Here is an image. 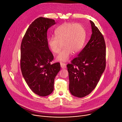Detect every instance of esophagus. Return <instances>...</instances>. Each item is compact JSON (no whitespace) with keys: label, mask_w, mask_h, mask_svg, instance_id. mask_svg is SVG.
<instances>
[{"label":"esophagus","mask_w":122,"mask_h":122,"mask_svg":"<svg viewBox=\"0 0 122 122\" xmlns=\"http://www.w3.org/2000/svg\"><path fill=\"white\" fill-rule=\"evenodd\" d=\"M60 64H61V68L65 69L66 68V65L65 63H64L63 62H60Z\"/></svg>","instance_id":"34e87169"}]
</instances>
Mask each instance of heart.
Masks as SVG:
<instances>
[{
	"label": "heart",
	"mask_w": 122,
	"mask_h": 122,
	"mask_svg": "<svg viewBox=\"0 0 122 122\" xmlns=\"http://www.w3.org/2000/svg\"><path fill=\"white\" fill-rule=\"evenodd\" d=\"M55 36L47 39V44L50 51L54 54L60 51L61 42L64 46L56 60L58 61H68L73 54L79 52L85 44L86 32L84 27L76 23H64L55 30Z\"/></svg>",
	"instance_id": "1"
}]
</instances>
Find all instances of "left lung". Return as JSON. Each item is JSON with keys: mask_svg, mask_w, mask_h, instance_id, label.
Segmentation results:
<instances>
[{"mask_svg": "<svg viewBox=\"0 0 122 122\" xmlns=\"http://www.w3.org/2000/svg\"><path fill=\"white\" fill-rule=\"evenodd\" d=\"M90 22L92 33L90 40L78 57L67 65L69 91L78 98L88 95L96 87L106 68L104 36L94 23Z\"/></svg>", "mask_w": 122, "mask_h": 122, "instance_id": "obj_1", "label": "left lung"}]
</instances>
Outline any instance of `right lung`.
<instances>
[{
    "label": "right lung",
    "mask_w": 122,
    "mask_h": 122,
    "mask_svg": "<svg viewBox=\"0 0 122 122\" xmlns=\"http://www.w3.org/2000/svg\"><path fill=\"white\" fill-rule=\"evenodd\" d=\"M54 20L40 17L29 26L21 44L20 67L31 90L40 96L54 90V79L61 69L59 62L51 64L53 55L47 44V32Z\"/></svg>",
    "instance_id": "obj_1"
}]
</instances>
